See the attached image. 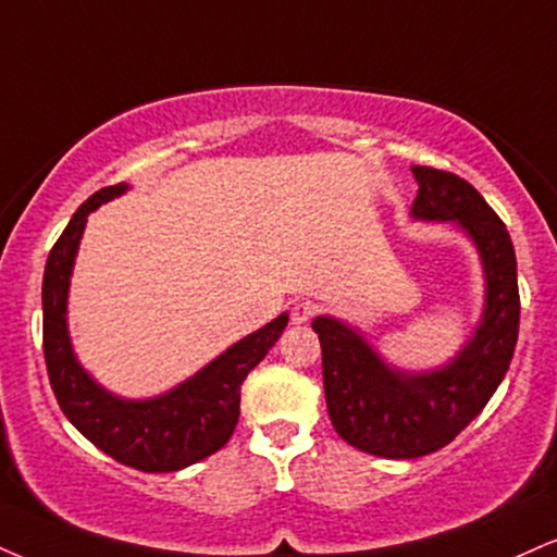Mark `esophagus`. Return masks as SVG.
I'll list each match as a JSON object with an SVG mask.
<instances>
[{
  "instance_id": "esophagus-1",
  "label": "esophagus",
  "mask_w": 557,
  "mask_h": 557,
  "mask_svg": "<svg viewBox=\"0 0 557 557\" xmlns=\"http://www.w3.org/2000/svg\"><path fill=\"white\" fill-rule=\"evenodd\" d=\"M313 317H317V306H313L311 300H298V304H293L290 308L293 324H306V321H311Z\"/></svg>"
}]
</instances>
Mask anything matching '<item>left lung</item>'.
Masks as SVG:
<instances>
[{
  "instance_id": "8db88e82",
  "label": "left lung",
  "mask_w": 557,
  "mask_h": 557,
  "mask_svg": "<svg viewBox=\"0 0 557 557\" xmlns=\"http://www.w3.org/2000/svg\"><path fill=\"white\" fill-rule=\"evenodd\" d=\"M420 220L457 223L478 246L485 267V313L457 358L433 373L388 368L343 321L319 317L321 371L330 420L347 444L373 457L418 459L451 444L504 381L519 337L516 253L504 220L457 173L414 165Z\"/></svg>"
}]
</instances>
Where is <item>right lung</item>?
Instances as JSON below:
<instances>
[{
  "label": "right lung",
  "mask_w": 557,
  "mask_h": 557,
  "mask_svg": "<svg viewBox=\"0 0 557 557\" xmlns=\"http://www.w3.org/2000/svg\"><path fill=\"white\" fill-rule=\"evenodd\" d=\"M126 191L106 186L72 214L46 259L44 272V358L62 412L100 451L143 472H176L220 451L236 431L240 384L261 363L287 326V313L249 334L197 376L163 397L129 401L100 388L83 371L66 334V290L87 214Z\"/></svg>",
  "instance_id": "obj_1"
}]
</instances>
